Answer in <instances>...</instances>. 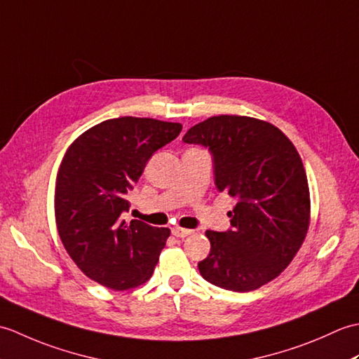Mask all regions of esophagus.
<instances>
[{"instance_id":"obj_1","label":"esophagus","mask_w":359,"mask_h":359,"mask_svg":"<svg viewBox=\"0 0 359 359\" xmlns=\"http://www.w3.org/2000/svg\"><path fill=\"white\" fill-rule=\"evenodd\" d=\"M191 233H193V230H187V228H180V226L172 228V234L175 236V238H187V236H189Z\"/></svg>"}]
</instances>
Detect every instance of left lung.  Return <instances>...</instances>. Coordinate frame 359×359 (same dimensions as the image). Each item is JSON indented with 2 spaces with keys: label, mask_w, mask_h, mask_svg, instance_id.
Returning a JSON list of instances; mask_svg holds the SVG:
<instances>
[{
  "label": "left lung",
  "mask_w": 359,
  "mask_h": 359,
  "mask_svg": "<svg viewBox=\"0 0 359 359\" xmlns=\"http://www.w3.org/2000/svg\"><path fill=\"white\" fill-rule=\"evenodd\" d=\"M182 140L210 149L217 189L238 201L230 230L205 233L211 251L199 262L202 278L231 292L278 278L310 224L309 182L294 144L269 121L245 116L210 117Z\"/></svg>",
  "instance_id": "1"
}]
</instances>
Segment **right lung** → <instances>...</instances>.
<instances>
[{
	"instance_id": "1",
	"label": "right lung",
	"mask_w": 359,
	"mask_h": 359,
	"mask_svg": "<svg viewBox=\"0 0 359 359\" xmlns=\"http://www.w3.org/2000/svg\"><path fill=\"white\" fill-rule=\"evenodd\" d=\"M180 131V123L120 117L67 148L57 174L55 220L67 255L89 279L121 292L152 276L170 228L126 222L121 215L151 156Z\"/></svg>"
}]
</instances>
